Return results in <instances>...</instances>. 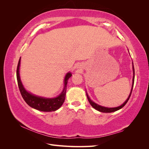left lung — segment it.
Wrapping results in <instances>:
<instances>
[{
    "label": "left lung",
    "instance_id": "8db88e82",
    "mask_svg": "<svg viewBox=\"0 0 149 149\" xmlns=\"http://www.w3.org/2000/svg\"><path fill=\"white\" fill-rule=\"evenodd\" d=\"M133 70H134V65H133ZM134 76H133L132 86L131 91H130V93L129 96V97H128V98H127V100H126V101L124 102V103L123 104H122L121 106H119V107H112V108H108V107H103V106H101L98 105V104H96L95 102H93L91 100H90L89 97H88V94H86L87 97H88V101H89V102L90 104H91V106L94 108V109H96V110H97V111H99L102 112H106V113H107V112H108V113H109V112H112L116 111H118V110H119V109H121V108H123V107L126 104V103L127 102V101H129V98H130V95H131V94H132V91L133 87H134Z\"/></svg>",
    "mask_w": 149,
    "mask_h": 149
}]
</instances>
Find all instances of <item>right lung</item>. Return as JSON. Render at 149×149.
<instances>
[{
  "label": "right lung",
  "instance_id": "obj_1",
  "mask_svg": "<svg viewBox=\"0 0 149 149\" xmlns=\"http://www.w3.org/2000/svg\"><path fill=\"white\" fill-rule=\"evenodd\" d=\"M20 64V58L18 63V65L17 68V79L18 83V86H19L21 95L23 97L24 101L26 102L29 106L34 108L35 109L38 111H44V112H51L55 111L62 106L63 104L66 91V84L68 83V80L71 76V73H68L65 78V88L63 91L61 93L60 96L56 97H54L52 99L43 98L41 97L36 96L33 95L26 91L24 88L23 85L20 81L19 76V67Z\"/></svg>",
  "mask_w": 149,
  "mask_h": 149
}]
</instances>
